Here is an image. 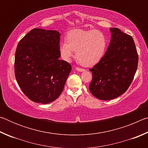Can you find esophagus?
I'll return each mask as SVG.
<instances>
[{
	"label": "esophagus",
	"mask_w": 148,
	"mask_h": 148,
	"mask_svg": "<svg viewBox=\"0 0 148 148\" xmlns=\"http://www.w3.org/2000/svg\"><path fill=\"white\" fill-rule=\"evenodd\" d=\"M76 70L77 71L79 72H84L85 71V70L83 69H81V68H79V67H76Z\"/></svg>",
	"instance_id": "esophagus-1"
}]
</instances>
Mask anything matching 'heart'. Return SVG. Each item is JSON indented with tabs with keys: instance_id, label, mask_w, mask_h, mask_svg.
<instances>
[{
	"instance_id": "b5f03b06",
	"label": "heart",
	"mask_w": 148,
	"mask_h": 148,
	"mask_svg": "<svg viewBox=\"0 0 148 148\" xmlns=\"http://www.w3.org/2000/svg\"><path fill=\"white\" fill-rule=\"evenodd\" d=\"M107 46L105 34L98 30L75 29L69 32L67 40L60 44L59 50L62 58L69 61L74 56L86 66L96 64L104 57Z\"/></svg>"
}]
</instances>
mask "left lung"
<instances>
[{"instance_id":"1","label":"left lung","mask_w":148,"mask_h":148,"mask_svg":"<svg viewBox=\"0 0 148 148\" xmlns=\"http://www.w3.org/2000/svg\"><path fill=\"white\" fill-rule=\"evenodd\" d=\"M111 40L98 63L89 69L92 79L89 91L96 98L108 101L123 94L136 73L138 56L131 36L117 28L110 29Z\"/></svg>"}]
</instances>
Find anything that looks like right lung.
I'll use <instances>...</instances> for the list:
<instances>
[{
	"instance_id": "obj_1",
	"label": "right lung",
	"mask_w": 148,
	"mask_h": 148,
	"mask_svg": "<svg viewBox=\"0 0 148 148\" xmlns=\"http://www.w3.org/2000/svg\"><path fill=\"white\" fill-rule=\"evenodd\" d=\"M60 36L57 31L34 29L17 46L15 76L23 93L34 102L56 100L71 73V65L59 59Z\"/></svg>"
}]
</instances>
